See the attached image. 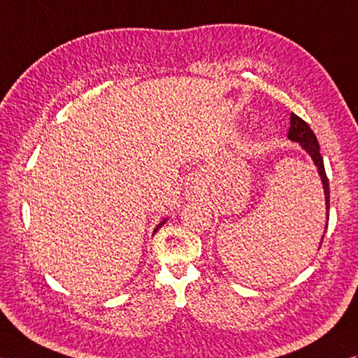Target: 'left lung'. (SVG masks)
I'll return each mask as SVG.
<instances>
[{
	"label": "left lung",
	"mask_w": 358,
	"mask_h": 358,
	"mask_svg": "<svg viewBox=\"0 0 358 358\" xmlns=\"http://www.w3.org/2000/svg\"><path fill=\"white\" fill-rule=\"evenodd\" d=\"M288 138L291 141H296L299 144H301L306 152L309 153V156L313 157L314 164L317 165V170H319V174L323 182V188H324V199H327V217L329 220V182H328V176L327 171H324V165H323V157L320 155V147L319 142H317V138L314 131L311 130L303 119L299 117L297 115L291 113V127L288 131Z\"/></svg>",
	"instance_id": "8db88e82"
}]
</instances>
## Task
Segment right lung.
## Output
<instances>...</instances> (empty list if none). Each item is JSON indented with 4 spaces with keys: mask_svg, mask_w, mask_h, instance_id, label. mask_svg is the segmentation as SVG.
Returning a JSON list of instances; mask_svg holds the SVG:
<instances>
[{
    "mask_svg": "<svg viewBox=\"0 0 358 358\" xmlns=\"http://www.w3.org/2000/svg\"><path fill=\"white\" fill-rule=\"evenodd\" d=\"M164 222H165V220H162V222H161V224H159V225H157V227H156V229H155V233H156V231H157V229H159V228H161V227H162V225H164Z\"/></svg>",
    "mask_w": 358,
    "mask_h": 358,
    "instance_id": "obj_1",
    "label": "right lung"
}]
</instances>
